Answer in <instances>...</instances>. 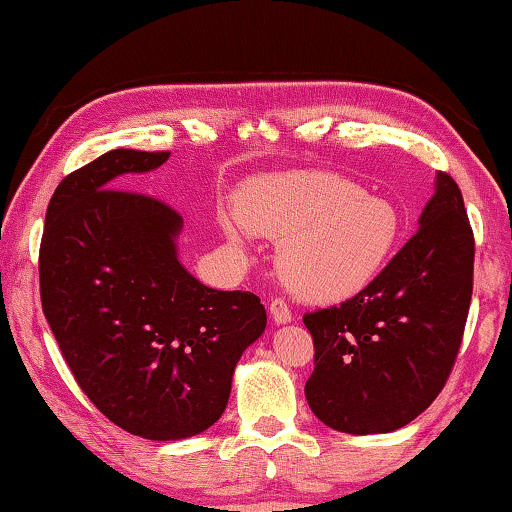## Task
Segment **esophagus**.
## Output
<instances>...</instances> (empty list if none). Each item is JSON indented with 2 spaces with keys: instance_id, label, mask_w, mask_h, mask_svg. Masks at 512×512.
<instances>
[{
  "instance_id": "obj_1",
  "label": "esophagus",
  "mask_w": 512,
  "mask_h": 512,
  "mask_svg": "<svg viewBox=\"0 0 512 512\" xmlns=\"http://www.w3.org/2000/svg\"><path fill=\"white\" fill-rule=\"evenodd\" d=\"M268 314H271V318L275 320L277 325H287V323H291V311H289V307H287V302L280 300V298L271 300V307H268Z\"/></svg>"
}]
</instances>
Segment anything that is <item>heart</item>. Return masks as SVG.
Returning <instances> with one entry per match:
<instances>
[{"mask_svg":"<svg viewBox=\"0 0 512 512\" xmlns=\"http://www.w3.org/2000/svg\"><path fill=\"white\" fill-rule=\"evenodd\" d=\"M237 219L277 244L275 268L293 296L339 302L368 289L402 239V214L384 196L327 171H293L248 183ZM228 237H237L223 219Z\"/></svg>","mask_w":512,"mask_h":512,"instance_id":"1","label":"heart"}]
</instances>
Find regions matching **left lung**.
<instances>
[{"label": "left lung", "instance_id": "obj_1", "mask_svg": "<svg viewBox=\"0 0 512 512\" xmlns=\"http://www.w3.org/2000/svg\"><path fill=\"white\" fill-rule=\"evenodd\" d=\"M418 232L368 289L305 316L316 368L309 409L329 429L368 436L404 427L443 391L472 300L474 237L461 189L436 173Z\"/></svg>", "mask_w": 512, "mask_h": 512}]
</instances>
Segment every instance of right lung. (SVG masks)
I'll use <instances>...</instances> for the list:
<instances>
[{"label": "right lung", "mask_w": 512, "mask_h": 512, "mask_svg": "<svg viewBox=\"0 0 512 512\" xmlns=\"http://www.w3.org/2000/svg\"><path fill=\"white\" fill-rule=\"evenodd\" d=\"M169 155L115 149L69 173L40 246L42 311L67 366L108 420L146 440L210 429L241 354L266 329L255 293L210 289L180 264L183 216L112 189Z\"/></svg>", "instance_id": "obj_1"}]
</instances>
